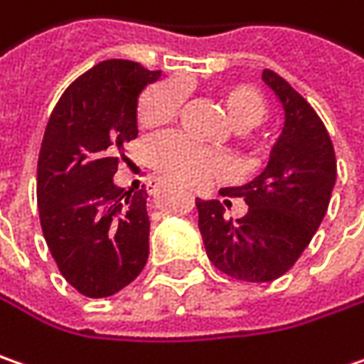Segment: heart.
<instances>
[{"mask_svg": "<svg viewBox=\"0 0 364 364\" xmlns=\"http://www.w3.org/2000/svg\"><path fill=\"white\" fill-rule=\"evenodd\" d=\"M186 92H188L186 83L182 80H170L149 90L141 108L143 124L161 127L172 122L178 117L180 108L184 106ZM223 102L229 119L237 131H250L260 127L268 114L266 98L247 83H237L228 87L223 94ZM151 161L159 172L168 173L191 186H200L213 173L223 170V161L217 155L198 149L196 145H192L191 141L180 135L155 139L151 145Z\"/></svg>", "mask_w": 364, "mask_h": 364, "instance_id": "1", "label": "heart"}]
</instances>
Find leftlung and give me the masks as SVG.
<instances>
[{"label": "left lung", "instance_id": "obj_1", "mask_svg": "<svg viewBox=\"0 0 364 364\" xmlns=\"http://www.w3.org/2000/svg\"><path fill=\"white\" fill-rule=\"evenodd\" d=\"M262 80L281 102V135L262 172L244 186L221 191L244 198L247 215L228 221L219 200H196L209 260L245 282L274 281L299 260L336 184L334 147L316 110L274 71L264 69Z\"/></svg>", "mask_w": 364, "mask_h": 364}]
</instances>
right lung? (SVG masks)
I'll list each match as a JSON object with an SVG mask.
<instances>
[{
  "label": "right lung",
  "mask_w": 364,
  "mask_h": 364,
  "mask_svg": "<svg viewBox=\"0 0 364 364\" xmlns=\"http://www.w3.org/2000/svg\"><path fill=\"white\" fill-rule=\"evenodd\" d=\"M161 77L135 61H102L71 83L46 124L36 196L46 245L65 281L85 297H110L149 256L147 191L114 184L136 108Z\"/></svg>",
  "instance_id": "right-lung-1"
}]
</instances>
